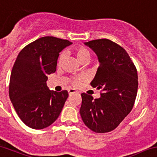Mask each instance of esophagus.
Wrapping results in <instances>:
<instances>
[{"instance_id":"esophagus-1","label":"esophagus","mask_w":157,"mask_h":157,"mask_svg":"<svg viewBox=\"0 0 157 157\" xmlns=\"http://www.w3.org/2000/svg\"><path fill=\"white\" fill-rule=\"evenodd\" d=\"M68 94H69V95H71V94L76 93V92H77V91L75 90V89H69L68 90Z\"/></svg>"}]
</instances>
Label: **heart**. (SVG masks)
I'll use <instances>...</instances> for the list:
<instances>
[{"label":"heart","mask_w":157,"mask_h":157,"mask_svg":"<svg viewBox=\"0 0 157 157\" xmlns=\"http://www.w3.org/2000/svg\"><path fill=\"white\" fill-rule=\"evenodd\" d=\"M75 53L76 56L78 57V59H79L81 62H85V61L89 60L91 58V54L90 52L89 51V49H87L85 47H78L75 50ZM65 54L64 52H62L60 55V57H59V62H62V60L65 59ZM73 84L75 86H78L79 84V80L75 79L73 82Z\"/></svg>","instance_id":"b5f03b06"}]
</instances>
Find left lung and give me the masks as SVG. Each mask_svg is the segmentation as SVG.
<instances>
[{
	"label": "left lung",
	"instance_id": "obj_1",
	"mask_svg": "<svg viewBox=\"0 0 157 157\" xmlns=\"http://www.w3.org/2000/svg\"><path fill=\"white\" fill-rule=\"evenodd\" d=\"M98 56L100 65L91 86L101 89V97L82 94L80 115L95 132L116 129L133 108L138 89V75L126 51L111 40L102 38L86 42Z\"/></svg>",
	"mask_w": 157,
	"mask_h": 157
}]
</instances>
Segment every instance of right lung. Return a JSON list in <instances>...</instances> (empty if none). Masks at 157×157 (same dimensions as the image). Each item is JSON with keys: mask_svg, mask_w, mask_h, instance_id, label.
I'll list each match as a JSON object with an SVG mask.
<instances>
[{"mask_svg": "<svg viewBox=\"0 0 157 157\" xmlns=\"http://www.w3.org/2000/svg\"><path fill=\"white\" fill-rule=\"evenodd\" d=\"M71 41L52 36L40 38L25 46L17 55L9 84V96L22 122L41 129L60 115L68 93L49 90L48 75L55 72L59 52Z\"/></svg>", "mask_w": 157, "mask_h": 157, "instance_id": "right-lung-1", "label": "right lung"}]
</instances>
